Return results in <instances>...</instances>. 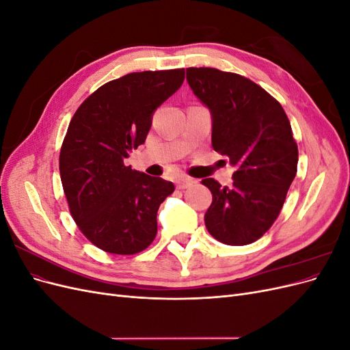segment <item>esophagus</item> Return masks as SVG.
Listing matches in <instances>:
<instances>
[{
    "label": "esophagus",
    "mask_w": 350,
    "mask_h": 350,
    "mask_svg": "<svg viewBox=\"0 0 350 350\" xmlns=\"http://www.w3.org/2000/svg\"><path fill=\"white\" fill-rule=\"evenodd\" d=\"M194 183H196V181H194L193 178H189V176H181V178L176 179V188H178V189H185V188L191 187Z\"/></svg>",
    "instance_id": "34e87169"
}]
</instances>
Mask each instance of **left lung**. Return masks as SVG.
Masks as SVG:
<instances>
[{
    "label": "left lung",
    "mask_w": 350,
    "mask_h": 350,
    "mask_svg": "<svg viewBox=\"0 0 350 350\" xmlns=\"http://www.w3.org/2000/svg\"><path fill=\"white\" fill-rule=\"evenodd\" d=\"M187 81L211 112V146L237 167L230 187L201 181L213 196L206 228L226 245H248L278 219L296 175L291 122L271 94L239 74L191 67Z\"/></svg>",
    "instance_id": "obj_1"
}]
</instances>
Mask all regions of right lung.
<instances>
[{"mask_svg":"<svg viewBox=\"0 0 350 350\" xmlns=\"http://www.w3.org/2000/svg\"><path fill=\"white\" fill-rule=\"evenodd\" d=\"M184 68L130 72L105 83L70 121L59 175L70 213L93 245L137 254L157 234V210L174 184L125 165L146 142L154 111L181 88Z\"/></svg>","mask_w":350,"mask_h":350,"instance_id":"1","label":"right lung"}]
</instances>
